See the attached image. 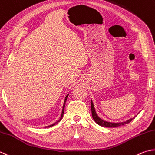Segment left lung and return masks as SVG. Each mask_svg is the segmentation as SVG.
Here are the masks:
<instances>
[{"instance_id": "obj_1", "label": "left lung", "mask_w": 155, "mask_h": 155, "mask_svg": "<svg viewBox=\"0 0 155 155\" xmlns=\"http://www.w3.org/2000/svg\"><path fill=\"white\" fill-rule=\"evenodd\" d=\"M91 112H92V116H93V118L94 119V120L96 122V123L99 124L100 126H102V127H119V126H122V125H124V124H128L130 122H131L133 119H134V118L129 119V120H127L125 122H122V123H110V122H107V121H105L104 120H102V119L100 118L97 114H96L95 112V110H94V105L93 102H92V100H91Z\"/></svg>"}]
</instances>
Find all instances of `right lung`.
<instances>
[{
    "label": "right lung",
    "instance_id": "right-lung-1",
    "mask_svg": "<svg viewBox=\"0 0 155 155\" xmlns=\"http://www.w3.org/2000/svg\"><path fill=\"white\" fill-rule=\"evenodd\" d=\"M68 95H69V94H67V95L66 96V97H65V99H64V104H63V107H62V114H61V118H60V119L58 120H57L56 123H54V124H51V125H49V126H47V127H52V126H54V125H55L56 124H57L58 123H59L60 121H61V120H62V116H63V114H64V106H65V103H66V101H67V97H68Z\"/></svg>",
    "mask_w": 155,
    "mask_h": 155
}]
</instances>
